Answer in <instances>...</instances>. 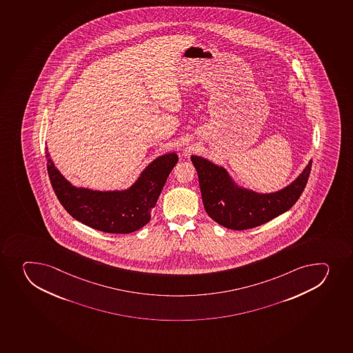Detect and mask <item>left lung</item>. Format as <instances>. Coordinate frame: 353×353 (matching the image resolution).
I'll return each instance as SVG.
<instances>
[{"label": "left lung", "mask_w": 353, "mask_h": 353, "mask_svg": "<svg viewBox=\"0 0 353 353\" xmlns=\"http://www.w3.org/2000/svg\"><path fill=\"white\" fill-rule=\"evenodd\" d=\"M199 179L200 191L207 214L215 222L232 230L259 227L285 213L304 192L312 162L292 184L279 192L258 194L238 189L223 168L203 157H191Z\"/></svg>", "instance_id": "obj_1"}]
</instances>
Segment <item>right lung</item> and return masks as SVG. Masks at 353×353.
I'll use <instances>...</instances> for the list:
<instances>
[{"mask_svg": "<svg viewBox=\"0 0 353 353\" xmlns=\"http://www.w3.org/2000/svg\"><path fill=\"white\" fill-rule=\"evenodd\" d=\"M52 190L64 210L81 223L108 234H130L150 221L168 176L179 162L176 154L159 157L147 167L136 184L123 192H94L76 189L54 167L46 150Z\"/></svg>", "mask_w": 353, "mask_h": 353, "instance_id": "obj_1", "label": "right lung"}]
</instances>
